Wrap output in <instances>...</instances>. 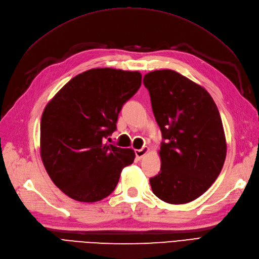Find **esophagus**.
I'll return each mask as SVG.
<instances>
[{
  "instance_id": "obj_1",
  "label": "esophagus",
  "mask_w": 259,
  "mask_h": 259,
  "mask_svg": "<svg viewBox=\"0 0 259 259\" xmlns=\"http://www.w3.org/2000/svg\"><path fill=\"white\" fill-rule=\"evenodd\" d=\"M148 152H149V148L148 147H144L142 149H138V150H135L136 158L138 160H142Z\"/></svg>"
}]
</instances>
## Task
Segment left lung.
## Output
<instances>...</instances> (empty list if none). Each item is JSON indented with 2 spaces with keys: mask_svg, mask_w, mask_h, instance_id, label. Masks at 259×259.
Wrapping results in <instances>:
<instances>
[{
  "mask_svg": "<svg viewBox=\"0 0 259 259\" xmlns=\"http://www.w3.org/2000/svg\"><path fill=\"white\" fill-rule=\"evenodd\" d=\"M161 128V171L150 178L153 193L169 204H185L204 193L221 174L227 143L222 117L209 93L174 70L144 76Z\"/></svg>",
  "mask_w": 259,
  "mask_h": 259,
  "instance_id": "left-lung-1",
  "label": "left lung"
}]
</instances>
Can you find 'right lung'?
Returning a JSON list of instances; mask_svg holds the SVG:
<instances>
[{
  "label": "right lung",
  "mask_w": 259,
  "mask_h": 259,
  "mask_svg": "<svg viewBox=\"0 0 259 259\" xmlns=\"http://www.w3.org/2000/svg\"><path fill=\"white\" fill-rule=\"evenodd\" d=\"M142 85V73L90 69L72 77L45 106L40 154L49 176L75 201L93 203L112 193L134 162L132 148L104 143L116 128L124 103Z\"/></svg>",
  "instance_id": "add662e5"
}]
</instances>
